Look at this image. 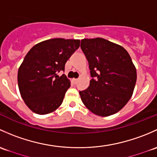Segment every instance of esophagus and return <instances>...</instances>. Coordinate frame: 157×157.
<instances>
[{
    "instance_id": "1",
    "label": "esophagus",
    "mask_w": 157,
    "mask_h": 157,
    "mask_svg": "<svg viewBox=\"0 0 157 157\" xmlns=\"http://www.w3.org/2000/svg\"><path fill=\"white\" fill-rule=\"evenodd\" d=\"M72 81H73L74 84H76L77 82H78V79H77V78H74L73 80H72Z\"/></svg>"
}]
</instances>
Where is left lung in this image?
<instances>
[{"label":"left lung","mask_w":157,"mask_h":157,"mask_svg":"<svg viewBox=\"0 0 157 157\" xmlns=\"http://www.w3.org/2000/svg\"><path fill=\"white\" fill-rule=\"evenodd\" d=\"M81 48L92 77L89 87L79 91L82 102L98 116L116 113L128 102L136 84L130 55L120 45L101 38L82 39Z\"/></svg>","instance_id":"left-lung-1"}]
</instances>
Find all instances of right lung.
<instances>
[{
	"label": "right lung",
	"instance_id": "obj_1",
	"mask_svg": "<svg viewBox=\"0 0 157 157\" xmlns=\"http://www.w3.org/2000/svg\"><path fill=\"white\" fill-rule=\"evenodd\" d=\"M80 46V40L52 38L37 44L27 53L18 70V86L24 102L37 114L56 110L70 87L65 64Z\"/></svg>",
	"mask_w": 157,
	"mask_h": 157
}]
</instances>
